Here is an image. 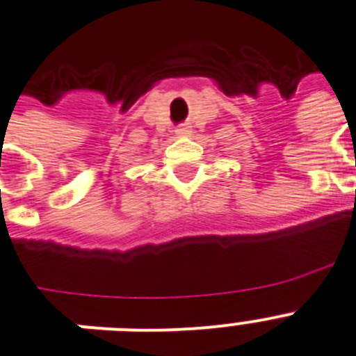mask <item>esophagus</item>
Returning a JSON list of instances; mask_svg holds the SVG:
<instances>
[{
	"label": "esophagus",
	"mask_w": 356,
	"mask_h": 356,
	"mask_svg": "<svg viewBox=\"0 0 356 356\" xmlns=\"http://www.w3.org/2000/svg\"><path fill=\"white\" fill-rule=\"evenodd\" d=\"M176 134H178V136H189V134H191V129H189V127H186V124H181V127H178V129H176Z\"/></svg>",
	"instance_id": "esophagus-1"
}]
</instances>
